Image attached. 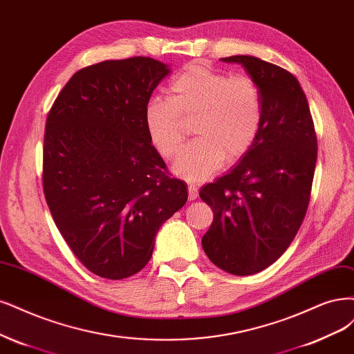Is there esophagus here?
Returning <instances> with one entry per match:
<instances>
[{
    "label": "esophagus",
    "instance_id": "34e87169",
    "mask_svg": "<svg viewBox=\"0 0 354 354\" xmlns=\"http://www.w3.org/2000/svg\"><path fill=\"white\" fill-rule=\"evenodd\" d=\"M189 199L190 201H194L198 198V194H199V192H198V187L196 186H193V185H190L189 187Z\"/></svg>",
    "mask_w": 354,
    "mask_h": 354
}]
</instances>
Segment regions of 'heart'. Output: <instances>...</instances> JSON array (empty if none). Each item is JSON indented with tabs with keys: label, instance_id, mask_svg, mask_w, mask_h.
I'll list each match as a JSON object with an SVG mask.
<instances>
[{
	"label": "heart",
	"instance_id": "heart-1",
	"mask_svg": "<svg viewBox=\"0 0 354 354\" xmlns=\"http://www.w3.org/2000/svg\"><path fill=\"white\" fill-rule=\"evenodd\" d=\"M196 136L181 152L174 171L187 181H203L237 161L253 145L262 124V100L249 76H228L205 64H190L169 84V98L155 96L145 106L152 145L173 160L186 139V123Z\"/></svg>",
	"mask_w": 354,
	"mask_h": 354
}]
</instances>
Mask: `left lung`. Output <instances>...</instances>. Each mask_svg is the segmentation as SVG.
Instances as JSON below:
<instances>
[{
	"instance_id": "8db88e82",
	"label": "left lung",
	"mask_w": 354,
	"mask_h": 354,
	"mask_svg": "<svg viewBox=\"0 0 354 354\" xmlns=\"http://www.w3.org/2000/svg\"><path fill=\"white\" fill-rule=\"evenodd\" d=\"M239 63L258 84L262 124L240 162L201 189L214 221L202 248L214 265L233 275H252L281 256L306 215L318 142L309 104L290 71L250 55Z\"/></svg>"
}]
</instances>
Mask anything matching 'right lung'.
Here are the masks:
<instances>
[{"mask_svg": "<svg viewBox=\"0 0 354 354\" xmlns=\"http://www.w3.org/2000/svg\"><path fill=\"white\" fill-rule=\"evenodd\" d=\"M167 64L106 59L71 76L46 117L44 193L58 231L95 275L123 279L151 259L158 230L187 201L145 126Z\"/></svg>", "mask_w": 354, "mask_h": 354, "instance_id": "1", "label": "right lung"}]
</instances>
